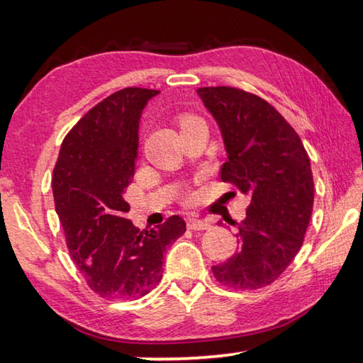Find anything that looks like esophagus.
Listing matches in <instances>:
<instances>
[{
    "label": "esophagus",
    "instance_id": "34e87169",
    "mask_svg": "<svg viewBox=\"0 0 363 363\" xmlns=\"http://www.w3.org/2000/svg\"><path fill=\"white\" fill-rule=\"evenodd\" d=\"M208 227H210V223H206L203 219H196V218L187 219V229L190 230H205Z\"/></svg>",
    "mask_w": 363,
    "mask_h": 363
}]
</instances>
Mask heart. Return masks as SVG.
<instances>
[{
  "mask_svg": "<svg viewBox=\"0 0 363 363\" xmlns=\"http://www.w3.org/2000/svg\"><path fill=\"white\" fill-rule=\"evenodd\" d=\"M199 121H201V120L199 118V116H195L192 113H181L179 116H177V123H179L181 130H186V128L192 126V125H195V123H199Z\"/></svg>",
  "mask_w": 363,
  "mask_h": 363,
  "instance_id": "b5f03b06",
  "label": "heart"
}]
</instances>
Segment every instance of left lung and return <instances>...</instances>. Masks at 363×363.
I'll list each match as a JSON object with an SVG mask.
<instances>
[{
    "label": "left lung",
    "mask_w": 363,
    "mask_h": 363,
    "mask_svg": "<svg viewBox=\"0 0 363 363\" xmlns=\"http://www.w3.org/2000/svg\"><path fill=\"white\" fill-rule=\"evenodd\" d=\"M196 94L224 140L220 179L250 196L247 218L232 220L238 251L213 274L225 286L256 290L277 280L303 247L314 205L309 157L290 123L261 97L229 86Z\"/></svg>",
    "instance_id": "1"
}]
</instances>
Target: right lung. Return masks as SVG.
I'll return each instance as SVG.
<instances>
[{
  "label": "right lung",
  "mask_w": 363,
  "mask_h": 363,
  "mask_svg": "<svg viewBox=\"0 0 363 363\" xmlns=\"http://www.w3.org/2000/svg\"><path fill=\"white\" fill-rule=\"evenodd\" d=\"M158 93L125 88L97 104L65 136L52 173L72 259L91 290L107 299L140 298L158 285L164 251L186 232L176 214L144 230L126 219L140 115Z\"/></svg>",
  "instance_id": "obj_1"
}]
</instances>
